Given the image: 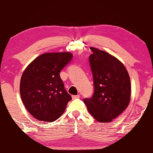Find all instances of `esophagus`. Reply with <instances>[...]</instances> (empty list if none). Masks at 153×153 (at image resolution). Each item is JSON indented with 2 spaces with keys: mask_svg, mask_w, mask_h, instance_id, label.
I'll use <instances>...</instances> for the list:
<instances>
[{
  "mask_svg": "<svg viewBox=\"0 0 153 153\" xmlns=\"http://www.w3.org/2000/svg\"><path fill=\"white\" fill-rule=\"evenodd\" d=\"M73 99H79L80 98V96L79 95H74V96H72Z\"/></svg>",
  "mask_w": 153,
  "mask_h": 153,
  "instance_id": "esophagus-1",
  "label": "esophagus"
}]
</instances>
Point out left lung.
<instances>
[{"instance_id":"left-lung-1","label":"left lung","mask_w":153,"mask_h":153,"mask_svg":"<svg viewBox=\"0 0 153 153\" xmlns=\"http://www.w3.org/2000/svg\"><path fill=\"white\" fill-rule=\"evenodd\" d=\"M89 63L94 94L84 99L88 111L100 122H109L129 105L131 83L128 72L119 59L104 51L91 47Z\"/></svg>"}]
</instances>
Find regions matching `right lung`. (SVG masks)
Instances as JSON below:
<instances>
[{
  "label": "right lung",
  "mask_w": 153,
  "mask_h": 153,
  "mask_svg": "<svg viewBox=\"0 0 153 153\" xmlns=\"http://www.w3.org/2000/svg\"><path fill=\"white\" fill-rule=\"evenodd\" d=\"M73 59L69 52L39 56L23 73L20 94L28 111L39 121L57 120L72 100L59 73Z\"/></svg>",
  "instance_id": "obj_1"
}]
</instances>
